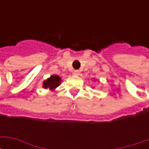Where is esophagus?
<instances>
[{
	"instance_id": "34e87169",
	"label": "esophagus",
	"mask_w": 149,
	"mask_h": 149,
	"mask_svg": "<svg viewBox=\"0 0 149 149\" xmlns=\"http://www.w3.org/2000/svg\"><path fill=\"white\" fill-rule=\"evenodd\" d=\"M73 74L76 75V76H79V75L81 74V72L79 71V70H75V71L73 72Z\"/></svg>"
}]
</instances>
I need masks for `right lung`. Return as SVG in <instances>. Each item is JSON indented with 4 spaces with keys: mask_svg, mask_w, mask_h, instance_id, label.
<instances>
[{
    "mask_svg": "<svg viewBox=\"0 0 149 149\" xmlns=\"http://www.w3.org/2000/svg\"><path fill=\"white\" fill-rule=\"evenodd\" d=\"M61 78L59 76L53 75L43 82V88L46 89L49 88L50 90H53L61 84Z\"/></svg>",
    "mask_w": 149,
    "mask_h": 149,
    "instance_id": "obj_1",
    "label": "right lung"
}]
</instances>
